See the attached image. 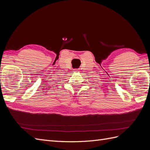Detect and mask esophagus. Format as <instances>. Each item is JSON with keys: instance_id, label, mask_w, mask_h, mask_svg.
I'll use <instances>...</instances> for the list:
<instances>
[{"instance_id": "obj_1", "label": "esophagus", "mask_w": 150, "mask_h": 150, "mask_svg": "<svg viewBox=\"0 0 150 150\" xmlns=\"http://www.w3.org/2000/svg\"><path fill=\"white\" fill-rule=\"evenodd\" d=\"M79 69H74V70H73V71L74 72H79Z\"/></svg>"}]
</instances>
